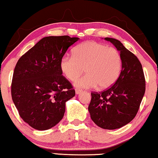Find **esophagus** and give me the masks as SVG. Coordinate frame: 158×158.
<instances>
[{"label": "esophagus", "mask_w": 158, "mask_h": 158, "mask_svg": "<svg viewBox=\"0 0 158 158\" xmlns=\"http://www.w3.org/2000/svg\"><path fill=\"white\" fill-rule=\"evenodd\" d=\"M81 92H82V90H80V89H77V88L75 89V93H76V95L80 94V93H81Z\"/></svg>", "instance_id": "obj_1"}]
</instances>
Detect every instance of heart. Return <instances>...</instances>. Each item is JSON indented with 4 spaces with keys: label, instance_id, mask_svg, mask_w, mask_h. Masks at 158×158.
<instances>
[{
    "label": "heart",
    "instance_id": "1",
    "mask_svg": "<svg viewBox=\"0 0 158 158\" xmlns=\"http://www.w3.org/2000/svg\"><path fill=\"white\" fill-rule=\"evenodd\" d=\"M122 60L115 48L95 41H86L74 49L73 56L61 59L62 73L70 81H75L83 73L86 75L75 82V86L91 88L98 85L107 89L117 81L120 74Z\"/></svg>",
    "mask_w": 158,
    "mask_h": 158
}]
</instances>
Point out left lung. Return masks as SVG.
<instances>
[{
    "mask_svg": "<svg viewBox=\"0 0 158 158\" xmlns=\"http://www.w3.org/2000/svg\"><path fill=\"white\" fill-rule=\"evenodd\" d=\"M120 52L122 70L113 86L98 93H91L88 111L98 126L115 130L133 120L145 92V80L138 58L115 38H105Z\"/></svg>",
    "mask_w": 158,
    "mask_h": 158,
    "instance_id": "obj_1",
    "label": "left lung"
}]
</instances>
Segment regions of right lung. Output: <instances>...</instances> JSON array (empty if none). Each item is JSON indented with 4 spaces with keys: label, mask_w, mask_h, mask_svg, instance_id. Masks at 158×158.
<instances>
[{
    "label": "right lung",
    "mask_w": 158,
    "mask_h": 158,
    "mask_svg": "<svg viewBox=\"0 0 158 158\" xmlns=\"http://www.w3.org/2000/svg\"><path fill=\"white\" fill-rule=\"evenodd\" d=\"M79 40L68 35L48 36L20 57L11 84L13 101L25 122L45 130L63 118L65 102L75 95L62 75L60 63L68 48Z\"/></svg>",
    "instance_id": "1"
}]
</instances>
